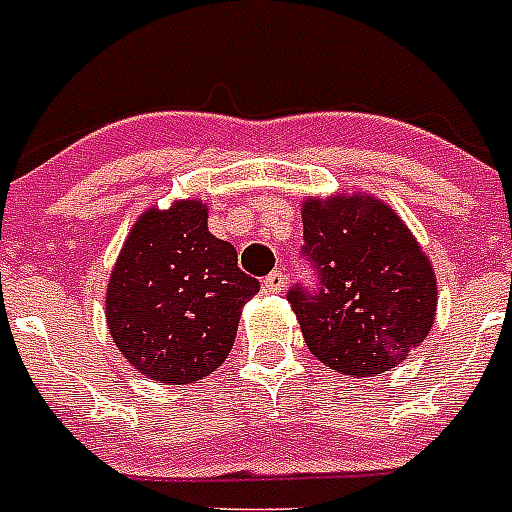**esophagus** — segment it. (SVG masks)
<instances>
[{"mask_svg":"<svg viewBox=\"0 0 512 512\" xmlns=\"http://www.w3.org/2000/svg\"><path fill=\"white\" fill-rule=\"evenodd\" d=\"M284 286H286L284 270H273V273H268V276H265V281H263V289H265V292H270V294H278L281 289H284Z\"/></svg>","mask_w":512,"mask_h":512,"instance_id":"1","label":"esophagus"}]
</instances>
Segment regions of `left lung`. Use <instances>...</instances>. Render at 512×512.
Instances as JSON below:
<instances>
[{"mask_svg": "<svg viewBox=\"0 0 512 512\" xmlns=\"http://www.w3.org/2000/svg\"><path fill=\"white\" fill-rule=\"evenodd\" d=\"M305 244L315 286L286 299L307 347L347 376H376L400 365L429 336L436 278L413 234L378 199H307Z\"/></svg>", "mask_w": 512, "mask_h": 512, "instance_id": "8db88e82", "label": "left lung"}]
</instances>
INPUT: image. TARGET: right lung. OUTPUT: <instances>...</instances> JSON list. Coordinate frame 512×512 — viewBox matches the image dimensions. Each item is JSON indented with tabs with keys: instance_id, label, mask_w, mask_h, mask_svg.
<instances>
[{
	"instance_id": "1",
	"label": "right lung",
	"mask_w": 512,
	"mask_h": 512,
	"mask_svg": "<svg viewBox=\"0 0 512 512\" xmlns=\"http://www.w3.org/2000/svg\"><path fill=\"white\" fill-rule=\"evenodd\" d=\"M260 281L236 249L207 231L199 202L141 215L107 286V323L118 350L149 378L191 384L234 347L239 313Z\"/></svg>"
}]
</instances>
